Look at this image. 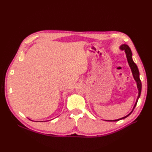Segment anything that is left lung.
<instances>
[{"label": "left lung", "mask_w": 152, "mask_h": 152, "mask_svg": "<svg viewBox=\"0 0 152 152\" xmlns=\"http://www.w3.org/2000/svg\"><path fill=\"white\" fill-rule=\"evenodd\" d=\"M120 49L122 50H124V51H125V53H126L127 59V61H128V63H129V66L131 68V72H132V76H133V77H134V79L135 80V81L136 82L137 90H138V96H137L136 102L135 103V104L134 106V107H133V108H132V110L127 115L124 117L122 118H119V119H117V120H112H112H110V121H107V120L106 121L115 122V121L122 120V119L125 118L127 117L129 115H130L131 113L132 112V111H133V110H134V108L136 107V104L137 103V101H138V99L140 98V95H141V80L140 79V72H139L138 68H137V65H136L135 63L133 61V60H132V52H131V50L130 48L129 47L128 45H126V44H122V45H121V46H120Z\"/></svg>", "instance_id": "left-lung-1"}]
</instances>
